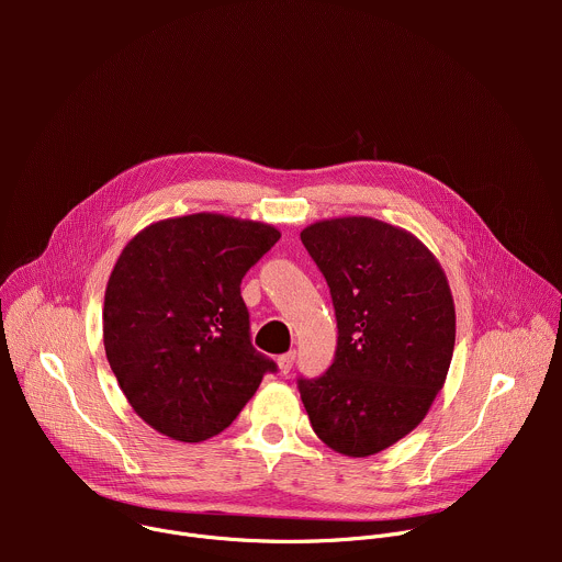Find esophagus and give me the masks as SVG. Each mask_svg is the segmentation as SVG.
<instances>
[{
  "mask_svg": "<svg viewBox=\"0 0 562 562\" xmlns=\"http://www.w3.org/2000/svg\"><path fill=\"white\" fill-rule=\"evenodd\" d=\"M293 360H295V353H293V351L280 356V358H278V369H280L282 373H289L291 367H293Z\"/></svg>",
  "mask_w": 562,
  "mask_h": 562,
  "instance_id": "esophagus-1",
  "label": "esophagus"
}]
</instances>
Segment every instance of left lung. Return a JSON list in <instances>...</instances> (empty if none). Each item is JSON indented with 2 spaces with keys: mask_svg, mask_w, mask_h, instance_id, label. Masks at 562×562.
Here are the masks:
<instances>
[{
  "mask_svg": "<svg viewBox=\"0 0 562 562\" xmlns=\"http://www.w3.org/2000/svg\"><path fill=\"white\" fill-rule=\"evenodd\" d=\"M300 239L338 319L334 364L300 378V397L319 440L367 458L414 431L442 389L456 342L451 289L414 233L373 217L319 220Z\"/></svg>",
  "mask_w": 562,
  "mask_h": 562,
  "instance_id": "8db88e82",
  "label": "left lung"
}]
</instances>
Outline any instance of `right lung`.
<instances>
[{
	"instance_id": "obj_1",
	"label": "right lung",
	"mask_w": 562,
	"mask_h": 562,
	"mask_svg": "<svg viewBox=\"0 0 562 562\" xmlns=\"http://www.w3.org/2000/svg\"><path fill=\"white\" fill-rule=\"evenodd\" d=\"M278 239L265 222L193 213L148 224L120 254L104 293V349L155 431L180 442L217 436L276 371L251 345L239 284Z\"/></svg>"
}]
</instances>
